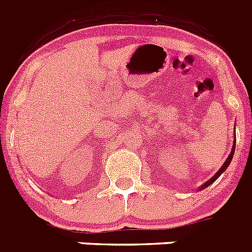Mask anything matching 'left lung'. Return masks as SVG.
I'll list each match as a JSON object with an SVG mask.
<instances>
[{"label":"left lung","instance_id":"obj_1","mask_svg":"<svg viewBox=\"0 0 252 252\" xmlns=\"http://www.w3.org/2000/svg\"><path fill=\"white\" fill-rule=\"evenodd\" d=\"M235 132H236V131H235ZM235 148H236V135H235V139H233L232 150H231V153H230V155H228V158H227V159L224 160L223 165H222L221 168H220V170H218L217 173H216V174L213 175V177L208 180V182H206V183H204L203 186H202L201 188H199V190H202V189H204V188H207V187H208V186H211V184H212L213 182H216V179H218V177H220V175H221L222 173H224V170H226V169L228 168V165H230V164H231V160H232L233 154H235Z\"/></svg>","mask_w":252,"mask_h":252}]
</instances>
